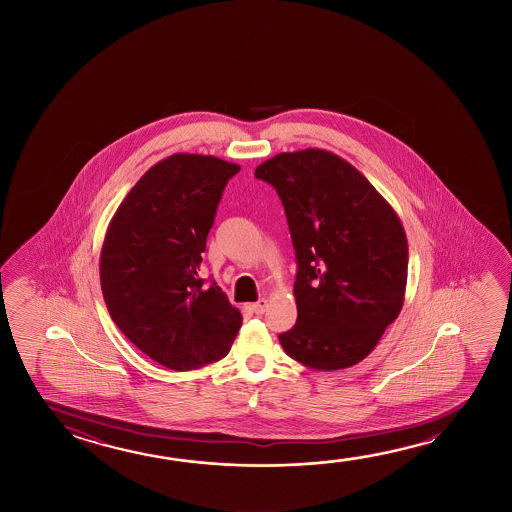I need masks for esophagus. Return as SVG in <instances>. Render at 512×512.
I'll return each mask as SVG.
<instances>
[{
    "instance_id": "esophagus-1",
    "label": "esophagus",
    "mask_w": 512,
    "mask_h": 512,
    "mask_svg": "<svg viewBox=\"0 0 512 512\" xmlns=\"http://www.w3.org/2000/svg\"><path fill=\"white\" fill-rule=\"evenodd\" d=\"M250 307H252L255 314H264L266 307H268V300H266V298H260L259 302L252 303Z\"/></svg>"
}]
</instances>
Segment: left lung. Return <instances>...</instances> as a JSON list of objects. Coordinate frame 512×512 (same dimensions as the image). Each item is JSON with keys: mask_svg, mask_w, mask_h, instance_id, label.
<instances>
[{"mask_svg": "<svg viewBox=\"0 0 512 512\" xmlns=\"http://www.w3.org/2000/svg\"><path fill=\"white\" fill-rule=\"evenodd\" d=\"M255 176L277 189L298 262V319L280 344L307 368H350L373 352L402 310L409 264L402 221L332 151L278 153Z\"/></svg>", "mask_w": 512, "mask_h": 512, "instance_id": "left-lung-1", "label": "left lung"}]
</instances>
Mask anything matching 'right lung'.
<instances>
[{
  "label": "right lung",
  "mask_w": 512,
  "mask_h": 512,
  "mask_svg": "<svg viewBox=\"0 0 512 512\" xmlns=\"http://www.w3.org/2000/svg\"><path fill=\"white\" fill-rule=\"evenodd\" d=\"M241 166L175 153L148 169L110 219L100 282L110 318L150 359L189 371L223 359L243 323L202 278V253L228 180Z\"/></svg>",
  "instance_id": "obj_1"
}]
</instances>
